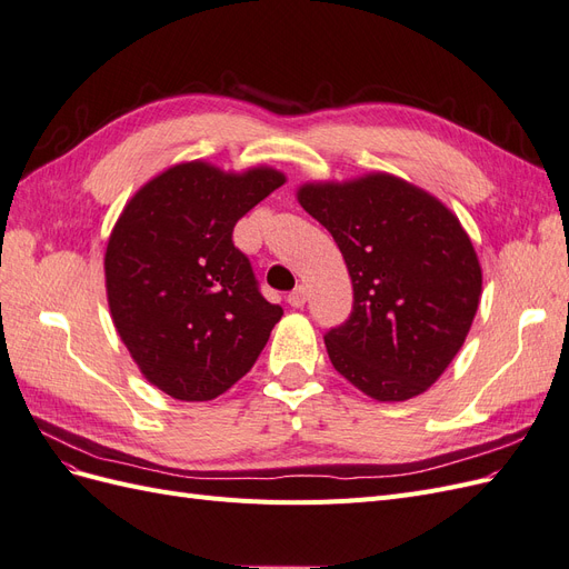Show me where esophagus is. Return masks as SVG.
<instances>
[{
    "instance_id": "1",
    "label": "esophagus",
    "mask_w": 569,
    "mask_h": 569,
    "mask_svg": "<svg viewBox=\"0 0 569 569\" xmlns=\"http://www.w3.org/2000/svg\"><path fill=\"white\" fill-rule=\"evenodd\" d=\"M306 299H308V291H306V287L299 284V287L287 297V303H289L291 308H303V306H306Z\"/></svg>"
}]
</instances>
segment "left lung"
Here are the masks:
<instances>
[{
  "label": "left lung",
  "mask_w": 569,
  "mask_h": 569,
  "mask_svg": "<svg viewBox=\"0 0 569 569\" xmlns=\"http://www.w3.org/2000/svg\"><path fill=\"white\" fill-rule=\"evenodd\" d=\"M297 199L335 237L353 284L349 320L325 335L335 370L375 401L427 391L481 299V266L458 216L391 173L303 182Z\"/></svg>",
  "instance_id": "left-lung-1"
}]
</instances>
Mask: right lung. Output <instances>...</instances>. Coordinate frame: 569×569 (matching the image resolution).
I'll return each instance as SVG.
<instances>
[{"label": "right lung", "mask_w": 569, "mask_h": 569, "mask_svg": "<svg viewBox=\"0 0 569 569\" xmlns=\"http://www.w3.org/2000/svg\"><path fill=\"white\" fill-rule=\"evenodd\" d=\"M284 180L270 166L234 173L182 161L137 189L116 220L104 253L111 320L147 382L178 401L226 393L282 318L232 230Z\"/></svg>", "instance_id": "obj_1"}]
</instances>
